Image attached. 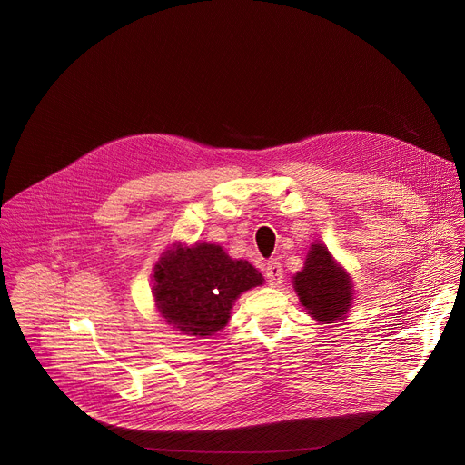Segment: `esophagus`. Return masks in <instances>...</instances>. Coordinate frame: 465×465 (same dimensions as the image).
<instances>
[{
	"label": "esophagus",
	"instance_id": "obj_1",
	"mask_svg": "<svg viewBox=\"0 0 465 465\" xmlns=\"http://www.w3.org/2000/svg\"><path fill=\"white\" fill-rule=\"evenodd\" d=\"M264 275H266V279L270 282V285H273V287L280 285L282 279H283V272H282L279 261H270L266 264V273Z\"/></svg>",
	"mask_w": 465,
	"mask_h": 465
}]
</instances>
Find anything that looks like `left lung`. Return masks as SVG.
Here are the masks:
<instances>
[{"label": "left lung", "mask_w": 465, "mask_h": 465, "mask_svg": "<svg viewBox=\"0 0 465 465\" xmlns=\"http://www.w3.org/2000/svg\"><path fill=\"white\" fill-rule=\"evenodd\" d=\"M292 285L302 305L318 322L343 320L352 305V280L323 244L311 246L303 270L292 277Z\"/></svg>", "instance_id": "8db88e82"}]
</instances>
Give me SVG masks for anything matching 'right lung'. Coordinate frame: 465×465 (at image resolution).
Wrapping results in <instances>:
<instances>
[{
    "label": "right lung",
    "instance_id": "1",
    "mask_svg": "<svg viewBox=\"0 0 465 465\" xmlns=\"http://www.w3.org/2000/svg\"><path fill=\"white\" fill-rule=\"evenodd\" d=\"M262 282L248 261H233L217 244H174L154 268L153 294L169 325L190 336H212L228 323L233 302Z\"/></svg>",
    "mask_w": 465,
    "mask_h": 465
}]
</instances>
